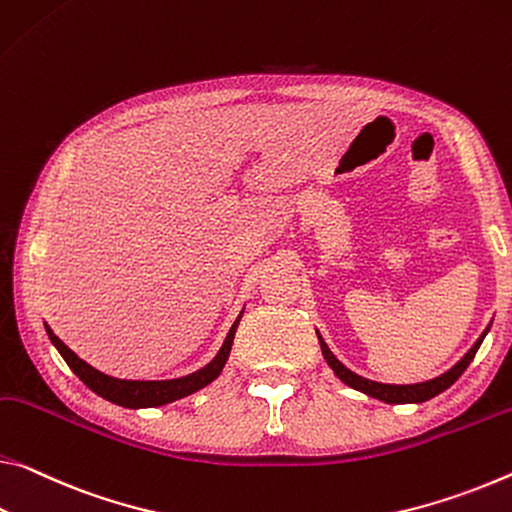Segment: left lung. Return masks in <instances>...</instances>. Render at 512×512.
<instances>
[{
	"mask_svg": "<svg viewBox=\"0 0 512 512\" xmlns=\"http://www.w3.org/2000/svg\"><path fill=\"white\" fill-rule=\"evenodd\" d=\"M488 332V330H485ZM485 332L481 337H478V342L469 348V353L462 358L456 367L449 369L446 373H442L440 378H433V380H426V383H417V385H385V383H373V380H367L358 376V373H353L351 369H346L342 362H339L335 355L330 353V348L326 346V342L321 339V351H323V358L330 364V369L335 371V376L346 383L348 387L358 389V392H364L373 396V399L378 401H385V403H424L428 399H433L444 389H449L456 380L462 376V371L469 367V362L474 360V355L478 351V346H481Z\"/></svg>",
	"mask_w": 512,
	"mask_h": 512,
	"instance_id": "8db88e82",
	"label": "left lung"
}]
</instances>
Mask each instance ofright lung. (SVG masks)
<instances>
[{"label": "right lung", "instance_id": "1", "mask_svg": "<svg viewBox=\"0 0 512 512\" xmlns=\"http://www.w3.org/2000/svg\"><path fill=\"white\" fill-rule=\"evenodd\" d=\"M239 319L234 321V326L230 328V332H227L221 351H218L216 358L209 362L207 367L191 373V376L175 378V380H118V378L104 376L102 371L93 369L91 364H86L84 360L77 358V355L54 335L50 326L45 328H47V335L52 339V344L59 348L63 360L68 362V367L75 371L81 383L91 387L95 394H100L102 399H107L116 405H123V408H157V405H166L177 399H184V396L198 392V389L207 387L212 380L221 376L225 362L230 358L234 332H237Z\"/></svg>", "mask_w": 512, "mask_h": 512}]
</instances>
